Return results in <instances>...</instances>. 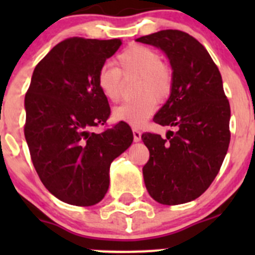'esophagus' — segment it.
Here are the masks:
<instances>
[{
  "label": "esophagus",
  "instance_id": "1",
  "mask_svg": "<svg viewBox=\"0 0 255 255\" xmlns=\"http://www.w3.org/2000/svg\"><path fill=\"white\" fill-rule=\"evenodd\" d=\"M133 139H134V142H139L142 139V133L135 127H133Z\"/></svg>",
  "mask_w": 255,
  "mask_h": 255
}]
</instances>
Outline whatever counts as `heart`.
Wrapping results in <instances>:
<instances>
[{"label":"heart","mask_w":255,"mask_h":255,"mask_svg":"<svg viewBox=\"0 0 255 255\" xmlns=\"http://www.w3.org/2000/svg\"><path fill=\"white\" fill-rule=\"evenodd\" d=\"M116 68L105 66L97 76V85L104 96L112 104L121 101L125 92V80H138L137 100L126 102L115 109L113 117L129 125L142 126L156 110V103L163 104L171 95L174 71L154 48L135 44L128 47L115 59Z\"/></svg>","instance_id":"heart-1"}]
</instances>
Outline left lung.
I'll use <instances>...</instances> for the list:
<instances>
[{
  "instance_id": "1",
  "label": "left lung",
  "mask_w": 255,
  "mask_h": 255,
  "mask_svg": "<svg viewBox=\"0 0 255 255\" xmlns=\"http://www.w3.org/2000/svg\"><path fill=\"white\" fill-rule=\"evenodd\" d=\"M137 42L165 51L174 71L170 97L153 121L176 130L166 138L142 134L149 149L144 182L159 204H185L201 196L220 171L231 140L230 102L217 65L192 35L166 29Z\"/></svg>"
}]
</instances>
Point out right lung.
I'll list each match as a JSON object with an SVG mask.
<instances>
[{"instance_id": "obj_1", "label": "right lung", "mask_w": 255, "mask_h": 255, "mask_svg": "<svg viewBox=\"0 0 255 255\" xmlns=\"http://www.w3.org/2000/svg\"><path fill=\"white\" fill-rule=\"evenodd\" d=\"M121 39L73 37L38 63L24 99V137L43 185L66 204L91 206L104 199L110 166L132 144L126 122L107 126L109 101L97 85Z\"/></svg>"}]
</instances>
